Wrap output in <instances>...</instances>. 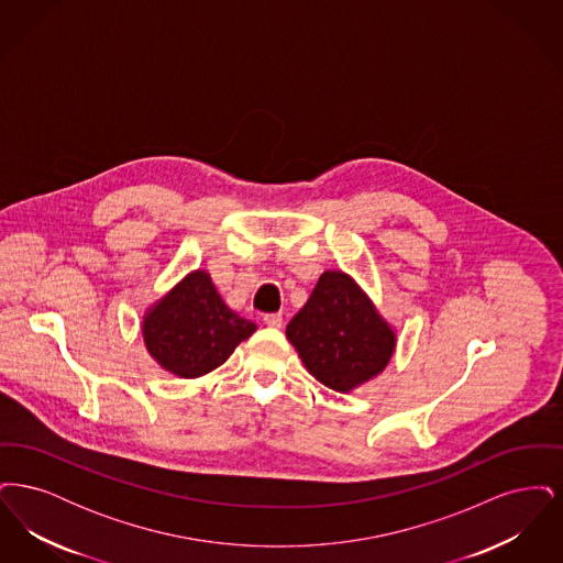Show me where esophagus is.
<instances>
[{
  "label": "esophagus",
  "instance_id": "obj_1",
  "mask_svg": "<svg viewBox=\"0 0 563 563\" xmlns=\"http://www.w3.org/2000/svg\"><path fill=\"white\" fill-rule=\"evenodd\" d=\"M264 322L272 329H280L283 327V314H266Z\"/></svg>",
  "mask_w": 563,
  "mask_h": 563
}]
</instances>
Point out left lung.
<instances>
[{
	"label": "left lung",
	"mask_w": 563,
	"mask_h": 563,
	"mask_svg": "<svg viewBox=\"0 0 563 563\" xmlns=\"http://www.w3.org/2000/svg\"><path fill=\"white\" fill-rule=\"evenodd\" d=\"M308 374L349 395L386 369L397 349V331L374 299L342 269L322 272L306 306L287 324Z\"/></svg>",
	"instance_id": "left-lung-1"
}]
</instances>
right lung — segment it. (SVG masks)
Returning a JSON list of instances; mask_svg holds the SVG:
<instances>
[{"label": "right lung", "mask_w": 563, "mask_h": 563, "mask_svg": "<svg viewBox=\"0 0 563 563\" xmlns=\"http://www.w3.org/2000/svg\"><path fill=\"white\" fill-rule=\"evenodd\" d=\"M257 331L217 294L207 269H191L143 314L141 338L150 356L177 377H202L223 365Z\"/></svg>", "instance_id": "1"}]
</instances>
